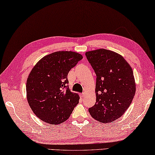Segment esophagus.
Returning a JSON list of instances; mask_svg holds the SVG:
<instances>
[{"label": "esophagus", "mask_w": 155, "mask_h": 155, "mask_svg": "<svg viewBox=\"0 0 155 155\" xmlns=\"http://www.w3.org/2000/svg\"><path fill=\"white\" fill-rule=\"evenodd\" d=\"M80 96H81V97H84V96H85V93H82V94L80 95Z\"/></svg>", "instance_id": "34e87169"}]
</instances>
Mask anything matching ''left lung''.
Masks as SVG:
<instances>
[{
  "label": "left lung",
  "mask_w": 155,
  "mask_h": 155,
  "mask_svg": "<svg viewBox=\"0 0 155 155\" xmlns=\"http://www.w3.org/2000/svg\"><path fill=\"white\" fill-rule=\"evenodd\" d=\"M96 74V102L88 109L101 123L113 122L125 113L135 94L133 69L121 55L100 49L86 52Z\"/></svg>",
  "instance_id": "8db88e82"
}]
</instances>
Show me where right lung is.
<instances>
[{"mask_svg": "<svg viewBox=\"0 0 155 155\" xmlns=\"http://www.w3.org/2000/svg\"><path fill=\"white\" fill-rule=\"evenodd\" d=\"M82 58L78 53L56 51L43 57L32 68L27 80V98L40 120L59 124L69 117L80 97L71 92L67 76Z\"/></svg>", "mask_w": 155, "mask_h": 155, "instance_id": "obj_1", "label": "right lung"}]
</instances>
